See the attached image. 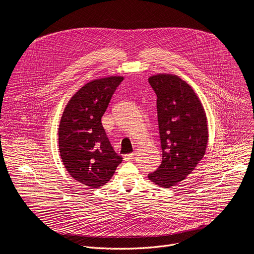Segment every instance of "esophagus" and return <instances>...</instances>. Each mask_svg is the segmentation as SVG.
Here are the masks:
<instances>
[{
    "label": "esophagus",
    "instance_id": "1",
    "mask_svg": "<svg viewBox=\"0 0 254 254\" xmlns=\"http://www.w3.org/2000/svg\"><path fill=\"white\" fill-rule=\"evenodd\" d=\"M134 157V153H130V154H127V155H124V160L125 161H130L132 160Z\"/></svg>",
    "mask_w": 254,
    "mask_h": 254
}]
</instances>
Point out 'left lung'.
<instances>
[{"label":"left lung","instance_id":"8db88e82","mask_svg":"<svg viewBox=\"0 0 254 254\" xmlns=\"http://www.w3.org/2000/svg\"><path fill=\"white\" fill-rule=\"evenodd\" d=\"M149 82L157 94L163 160L148 177L158 186L171 188L186 179L205 155L206 114L192 87L179 76L157 74Z\"/></svg>","mask_w":254,"mask_h":254}]
</instances>
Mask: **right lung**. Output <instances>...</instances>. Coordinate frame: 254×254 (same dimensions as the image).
I'll return each mask as SVG.
<instances>
[{"instance_id":"add662e5","label":"right lung","mask_w":254,"mask_h":254,"mask_svg":"<svg viewBox=\"0 0 254 254\" xmlns=\"http://www.w3.org/2000/svg\"><path fill=\"white\" fill-rule=\"evenodd\" d=\"M123 80L122 76H110L86 83L68 101L59 124L58 144L63 165L72 178L90 189L106 184L123 161L101 124Z\"/></svg>"}]
</instances>
